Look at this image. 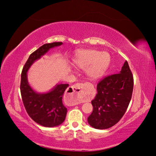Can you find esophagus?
<instances>
[{"label": "esophagus", "mask_w": 156, "mask_h": 156, "mask_svg": "<svg viewBox=\"0 0 156 156\" xmlns=\"http://www.w3.org/2000/svg\"><path fill=\"white\" fill-rule=\"evenodd\" d=\"M83 84L82 83H77L75 85L69 88V91L66 94V97L71 100V103L72 105H76L78 98L82 96L83 93Z\"/></svg>", "instance_id": "1"}]
</instances>
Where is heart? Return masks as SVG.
I'll return each instance as SVG.
<instances>
[{"label": "heart", "mask_w": 156, "mask_h": 156, "mask_svg": "<svg viewBox=\"0 0 156 156\" xmlns=\"http://www.w3.org/2000/svg\"><path fill=\"white\" fill-rule=\"evenodd\" d=\"M73 62L80 68H87L88 76L91 79H97L106 72L110 65L111 56L107 52L83 50L76 55Z\"/></svg>", "instance_id": "obj_1"}]
</instances>
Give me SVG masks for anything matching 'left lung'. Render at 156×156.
<instances>
[{"mask_svg":"<svg viewBox=\"0 0 156 156\" xmlns=\"http://www.w3.org/2000/svg\"><path fill=\"white\" fill-rule=\"evenodd\" d=\"M133 89V77L126 61L119 73L108 75L98 84L88 124L95 129H105L118 123L128 107Z\"/></svg>","mask_w":156,"mask_h":156,"instance_id":"1","label":"left lung"}]
</instances>
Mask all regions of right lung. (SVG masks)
Segmentation results:
<instances>
[{"label": "right lung", "mask_w": 156, "mask_h": 156, "mask_svg": "<svg viewBox=\"0 0 156 156\" xmlns=\"http://www.w3.org/2000/svg\"><path fill=\"white\" fill-rule=\"evenodd\" d=\"M62 44V42H53L41 46L30 55L21 73L20 90L25 109L35 122L47 127L58 126L64 121L67 108L63 105L62 96L69 84H56L48 92H36L28 82L27 72L32 64L48 53L50 49Z\"/></svg>", "instance_id": "1"}]
</instances>
